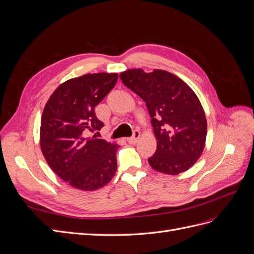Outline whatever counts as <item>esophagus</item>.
Masks as SVG:
<instances>
[{
	"label": "esophagus",
	"mask_w": 254,
	"mask_h": 254,
	"mask_svg": "<svg viewBox=\"0 0 254 254\" xmlns=\"http://www.w3.org/2000/svg\"><path fill=\"white\" fill-rule=\"evenodd\" d=\"M139 139H140V131H139V130H134L133 135L128 137L127 141H128V143H130V144H135Z\"/></svg>",
	"instance_id": "obj_1"
}]
</instances>
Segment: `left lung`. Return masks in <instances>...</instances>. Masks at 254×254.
<instances>
[{"mask_svg": "<svg viewBox=\"0 0 254 254\" xmlns=\"http://www.w3.org/2000/svg\"><path fill=\"white\" fill-rule=\"evenodd\" d=\"M120 78L143 99L151 118L158 145L150 166L168 175L188 171L201 156L206 137L205 114L194 91L162 70L133 68Z\"/></svg>", "mask_w": 254, "mask_h": 254, "instance_id": "8db88e82", "label": "left lung"}]
</instances>
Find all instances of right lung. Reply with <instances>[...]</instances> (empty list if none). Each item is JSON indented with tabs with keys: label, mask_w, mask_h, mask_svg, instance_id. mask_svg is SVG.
Masks as SVG:
<instances>
[{
	"label": "right lung",
	"mask_w": 254,
	"mask_h": 254,
	"mask_svg": "<svg viewBox=\"0 0 254 254\" xmlns=\"http://www.w3.org/2000/svg\"><path fill=\"white\" fill-rule=\"evenodd\" d=\"M118 74H86L54 91L41 119L40 146L52 170L70 186L95 190L118 170L119 145L88 136L104 127L95 107L114 88Z\"/></svg>",
	"instance_id": "right-lung-1"
}]
</instances>
